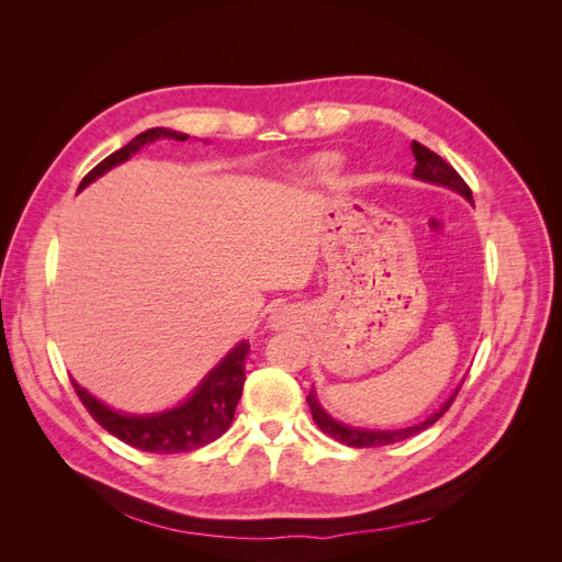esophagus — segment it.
Returning <instances> with one entry per match:
<instances>
[{
    "label": "esophagus",
    "mask_w": 562,
    "mask_h": 562,
    "mask_svg": "<svg viewBox=\"0 0 562 562\" xmlns=\"http://www.w3.org/2000/svg\"><path fill=\"white\" fill-rule=\"evenodd\" d=\"M267 323H269V328L281 330V328L293 326V323H295V314H293V310H283V307H279V310H274V312L269 314Z\"/></svg>",
    "instance_id": "34e87169"
}]
</instances>
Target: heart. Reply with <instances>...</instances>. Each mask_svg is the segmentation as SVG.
<instances>
[{"label": "heart", "mask_w": 562, "mask_h": 562, "mask_svg": "<svg viewBox=\"0 0 562 562\" xmlns=\"http://www.w3.org/2000/svg\"><path fill=\"white\" fill-rule=\"evenodd\" d=\"M339 168H342V159L337 155H321L310 164V173L316 180H333L339 173Z\"/></svg>", "instance_id": "1"}]
</instances>
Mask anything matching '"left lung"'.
Here are the masks:
<instances>
[{
	"instance_id": "left-lung-1",
	"label": "left lung",
	"mask_w": 562,
	"mask_h": 562,
	"mask_svg": "<svg viewBox=\"0 0 562 562\" xmlns=\"http://www.w3.org/2000/svg\"><path fill=\"white\" fill-rule=\"evenodd\" d=\"M411 147H413V155H415V161H417L415 171H413V178H415V180L448 187V190H452V192H457V194H462L469 203H473L469 184H467L462 178H459V173L454 171V168H452L450 164H446L443 159H440V157L436 155V151H431L429 147H424V145H419V143H415V140H413ZM459 386H462V384H459ZM459 386L452 391V396H450L443 405H440L431 417H427V419L419 422V424H413V427H405V429H384V431H382V429L349 427V424H345V422H337V419L326 411V407H323V405L318 403V396H316L314 389L310 391L307 403H310L312 417H314V422L318 424V429H321L323 434H328L330 438L339 440V443L351 446V448H382V446L398 443V440H405V438H411V436H415V434H419V431H424V429H429L431 424H436L440 417L446 415V411L452 405V401H454V396H457Z\"/></svg>"
}]
</instances>
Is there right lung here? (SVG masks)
I'll return each instance as SVG.
<instances>
[{
  "mask_svg": "<svg viewBox=\"0 0 562 562\" xmlns=\"http://www.w3.org/2000/svg\"><path fill=\"white\" fill-rule=\"evenodd\" d=\"M161 138L168 140H187L190 135L171 131V128H149L140 135L124 145L122 149H116L114 155L100 161L93 171L81 180L79 192L83 187H89L93 180L100 176H105L112 171L114 166L128 161L135 151H140L145 145L157 143ZM250 345L246 339H241L223 361H220L206 378L199 382V386L187 396L182 403L176 407H168V411L161 413H149V415H131L114 411V407L105 405L103 401H98L93 394H89L79 382L72 380V386L77 391L79 401L87 405V411L91 417L116 436L124 443L145 450V452H190L196 448H203L213 443L215 438L223 436L229 424L234 419L236 403L241 398L244 382H246V356H248Z\"/></svg>",
  "mask_w": 562,
  "mask_h": 562,
  "instance_id": "1",
  "label": "right lung"
}]
</instances>
